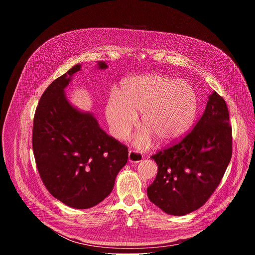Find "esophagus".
I'll use <instances>...</instances> for the list:
<instances>
[{
  "label": "esophagus",
  "mask_w": 255,
  "mask_h": 255,
  "mask_svg": "<svg viewBox=\"0 0 255 255\" xmlns=\"http://www.w3.org/2000/svg\"><path fill=\"white\" fill-rule=\"evenodd\" d=\"M143 159V155L137 151L134 150H130L128 153V160L131 163H139L140 161H142Z\"/></svg>",
  "instance_id": "esophagus-1"
}]
</instances>
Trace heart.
Masks as SVG:
<instances>
[{"label":"heart","mask_w":255,"mask_h":255,"mask_svg":"<svg viewBox=\"0 0 255 255\" xmlns=\"http://www.w3.org/2000/svg\"><path fill=\"white\" fill-rule=\"evenodd\" d=\"M199 108L195 89L186 81L164 75H144L127 80L120 97L108 98L105 115L114 137L124 140L137 122L143 131L135 139L137 147L150 146L153 139L170 143L193 127Z\"/></svg>","instance_id":"heart-1"}]
</instances>
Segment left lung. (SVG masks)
Instances as JSON below:
<instances>
[{
	"mask_svg": "<svg viewBox=\"0 0 255 255\" xmlns=\"http://www.w3.org/2000/svg\"><path fill=\"white\" fill-rule=\"evenodd\" d=\"M231 156L228 108L214 92L195 128L178 143L151 156L158 172L147 196L168 215H187L201 208L219 186Z\"/></svg>",
	"mask_w": 255,
	"mask_h": 255,
	"instance_id": "1",
	"label": "left lung"
}]
</instances>
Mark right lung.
Segmentation results:
<instances>
[{
	"mask_svg": "<svg viewBox=\"0 0 255 255\" xmlns=\"http://www.w3.org/2000/svg\"><path fill=\"white\" fill-rule=\"evenodd\" d=\"M99 69L107 63L99 61ZM81 64L53 81L42 94L33 121L32 146L49 193L75 209H89L111 194L128 149L109 136L91 112L72 106L64 93Z\"/></svg>",
	"mask_w": 255,
	"mask_h": 255,
	"instance_id": "right-lung-1",
	"label": "right lung"
}]
</instances>
